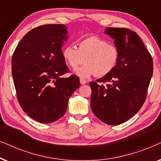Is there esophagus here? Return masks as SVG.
Segmentation results:
<instances>
[{
    "label": "esophagus",
    "instance_id": "34e87169",
    "mask_svg": "<svg viewBox=\"0 0 161 161\" xmlns=\"http://www.w3.org/2000/svg\"><path fill=\"white\" fill-rule=\"evenodd\" d=\"M80 83L82 85H84V84H86V80H84V79H83V78H80Z\"/></svg>",
    "mask_w": 161,
    "mask_h": 161
}]
</instances>
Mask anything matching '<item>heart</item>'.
Here are the masks:
<instances>
[{
	"instance_id": "1",
	"label": "heart",
	"mask_w": 161,
	"mask_h": 161,
	"mask_svg": "<svg viewBox=\"0 0 161 161\" xmlns=\"http://www.w3.org/2000/svg\"><path fill=\"white\" fill-rule=\"evenodd\" d=\"M62 56L67 64L76 69L83 62L85 64L75 71L77 75L87 78L95 74L97 77L108 75L117 64L119 50L115 45L98 36L86 37L79 42L78 48L66 45Z\"/></svg>"
}]
</instances>
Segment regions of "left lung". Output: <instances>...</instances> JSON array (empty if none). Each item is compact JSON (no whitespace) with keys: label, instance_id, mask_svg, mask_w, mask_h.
<instances>
[{"label":"left lung","instance_id":"8db88e82","mask_svg":"<svg viewBox=\"0 0 161 161\" xmlns=\"http://www.w3.org/2000/svg\"><path fill=\"white\" fill-rule=\"evenodd\" d=\"M105 34L114 39L119 50L115 68L97 80L90 82L91 108L105 124H122L133 117L147 98L153 73L152 56L136 32L128 28H108ZM108 82L105 87L99 82Z\"/></svg>","mask_w":161,"mask_h":161}]
</instances>
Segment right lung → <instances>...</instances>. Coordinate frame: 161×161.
Returning <instances> with one entry per match:
<instances>
[{"mask_svg": "<svg viewBox=\"0 0 161 161\" xmlns=\"http://www.w3.org/2000/svg\"><path fill=\"white\" fill-rule=\"evenodd\" d=\"M67 26L44 25L28 32L12 58L17 100L31 118L41 123L58 120L66 113L68 100L80 86L79 78L69 72L61 47L67 40Z\"/></svg>", "mask_w": 161, "mask_h": 161, "instance_id": "1", "label": "right lung"}]
</instances>
